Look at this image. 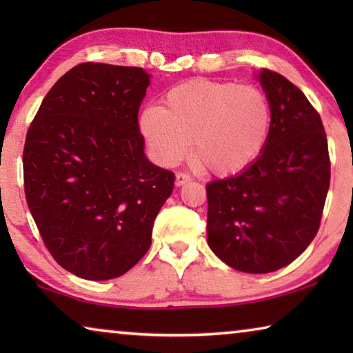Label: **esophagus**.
Instances as JSON below:
<instances>
[{
	"label": "esophagus",
	"instance_id": "1",
	"mask_svg": "<svg viewBox=\"0 0 353 353\" xmlns=\"http://www.w3.org/2000/svg\"><path fill=\"white\" fill-rule=\"evenodd\" d=\"M190 181H191V177L188 174H185V172H177V174H176V185H177V187H182V185H185Z\"/></svg>",
	"mask_w": 353,
	"mask_h": 353
}]
</instances>
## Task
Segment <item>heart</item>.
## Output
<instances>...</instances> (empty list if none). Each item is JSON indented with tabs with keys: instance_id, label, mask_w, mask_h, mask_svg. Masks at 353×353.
I'll list each match as a JSON object with an SVG mask.
<instances>
[{
	"instance_id": "heart-1",
	"label": "heart",
	"mask_w": 353,
	"mask_h": 353,
	"mask_svg": "<svg viewBox=\"0 0 353 353\" xmlns=\"http://www.w3.org/2000/svg\"><path fill=\"white\" fill-rule=\"evenodd\" d=\"M272 110L266 94L252 85L194 79L165 94L162 107H146L140 130L154 157L176 165L193 155L214 174H236L265 151Z\"/></svg>"
}]
</instances>
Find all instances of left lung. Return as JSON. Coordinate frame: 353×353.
Listing matches in <instances>:
<instances>
[{
  "mask_svg": "<svg viewBox=\"0 0 353 353\" xmlns=\"http://www.w3.org/2000/svg\"><path fill=\"white\" fill-rule=\"evenodd\" d=\"M272 110L265 151L249 168L207 185V241L236 271L266 274L296 260L319 230L330 157L319 113L305 94L263 68Z\"/></svg>",
  "mask_w": 353,
  "mask_h": 353,
  "instance_id": "1",
  "label": "left lung"
}]
</instances>
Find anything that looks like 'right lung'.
Listing matches in <instances>:
<instances>
[{"label":"right lung","mask_w":353,"mask_h":353,"mask_svg":"<svg viewBox=\"0 0 353 353\" xmlns=\"http://www.w3.org/2000/svg\"><path fill=\"white\" fill-rule=\"evenodd\" d=\"M143 68L81 63L59 79L29 126L23 151L28 207L46 249L87 280L126 274L151 246L174 172L145 154Z\"/></svg>","instance_id":"obj_1"}]
</instances>
